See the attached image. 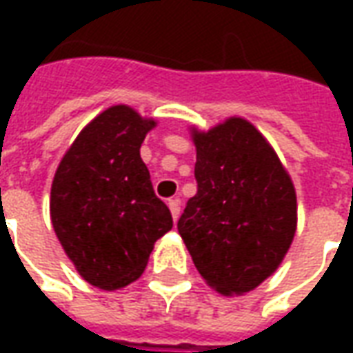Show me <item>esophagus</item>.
<instances>
[{
    "instance_id": "34e87169",
    "label": "esophagus",
    "mask_w": 353,
    "mask_h": 353,
    "mask_svg": "<svg viewBox=\"0 0 353 353\" xmlns=\"http://www.w3.org/2000/svg\"><path fill=\"white\" fill-rule=\"evenodd\" d=\"M168 206H170V212H172V217H174V219H177V217H179V214H181V200L170 199Z\"/></svg>"
}]
</instances>
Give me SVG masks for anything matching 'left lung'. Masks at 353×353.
Returning <instances> with one entry per match:
<instances>
[{"label": "left lung", "mask_w": 353, "mask_h": 353, "mask_svg": "<svg viewBox=\"0 0 353 353\" xmlns=\"http://www.w3.org/2000/svg\"><path fill=\"white\" fill-rule=\"evenodd\" d=\"M196 194L177 221L192 263L223 295L248 293L280 266L296 229V196L278 154L252 123L230 117L192 130Z\"/></svg>", "instance_id": "left-lung-1"}]
</instances>
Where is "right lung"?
I'll use <instances>...</instances> for the list:
<instances>
[{
    "label": "right lung",
    "instance_id": "obj_1",
    "mask_svg": "<svg viewBox=\"0 0 353 353\" xmlns=\"http://www.w3.org/2000/svg\"><path fill=\"white\" fill-rule=\"evenodd\" d=\"M154 124L128 105H113L81 130L58 164L52 227L94 288L111 291L138 280L154 242L174 225L139 157Z\"/></svg>",
    "mask_w": 353,
    "mask_h": 353
}]
</instances>
